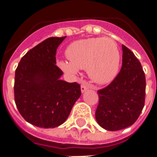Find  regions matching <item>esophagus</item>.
Returning a JSON list of instances; mask_svg holds the SVG:
<instances>
[{
	"instance_id": "esophagus-1",
	"label": "esophagus",
	"mask_w": 157,
	"mask_h": 157,
	"mask_svg": "<svg viewBox=\"0 0 157 157\" xmlns=\"http://www.w3.org/2000/svg\"><path fill=\"white\" fill-rule=\"evenodd\" d=\"M88 87H89L88 83H87L86 82H83L82 83V86H81V91H82V92H86V91L88 89Z\"/></svg>"
}]
</instances>
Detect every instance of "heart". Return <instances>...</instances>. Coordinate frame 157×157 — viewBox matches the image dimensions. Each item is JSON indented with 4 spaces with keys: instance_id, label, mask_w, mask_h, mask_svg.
Wrapping results in <instances>:
<instances>
[{
    "instance_id": "1",
    "label": "heart",
    "mask_w": 157,
    "mask_h": 157,
    "mask_svg": "<svg viewBox=\"0 0 157 157\" xmlns=\"http://www.w3.org/2000/svg\"><path fill=\"white\" fill-rule=\"evenodd\" d=\"M70 61L59 60L63 71L75 74L78 69H87L90 77L97 83L112 82L118 74L119 52L116 43L109 38H92L73 42L66 49Z\"/></svg>"
}]
</instances>
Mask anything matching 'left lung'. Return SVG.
<instances>
[{
	"instance_id": "left-lung-1",
	"label": "left lung",
	"mask_w": 157,
	"mask_h": 157,
	"mask_svg": "<svg viewBox=\"0 0 157 157\" xmlns=\"http://www.w3.org/2000/svg\"><path fill=\"white\" fill-rule=\"evenodd\" d=\"M120 71L109 86L98 91L99 102L95 117L102 128L116 131L138 119L145 105V75L134 53L122 45Z\"/></svg>"
}]
</instances>
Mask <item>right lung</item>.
<instances>
[{
  "label": "right lung",
  "instance_id": "obj_1",
  "mask_svg": "<svg viewBox=\"0 0 157 157\" xmlns=\"http://www.w3.org/2000/svg\"><path fill=\"white\" fill-rule=\"evenodd\" d=\"M66 37H51L30 49L15 71L14 99L26 121L40 128H55L67 119L82 95L81 86L59 79L56 50Z\"/></svg>",
  "mask_w": 157,
  "mask_h": 157
}]
</instances>
